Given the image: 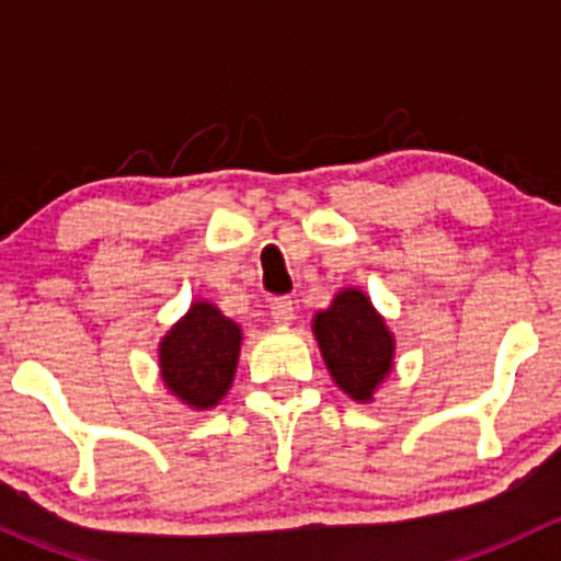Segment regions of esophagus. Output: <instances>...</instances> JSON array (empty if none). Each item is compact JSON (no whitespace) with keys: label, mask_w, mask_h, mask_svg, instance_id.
<instances>
[{"label":"esophagus","mask_w":561,"mask_h":561,"mask_svg":"<svg viewBox=\"0 0 561 561\" xmlns=\"http://www.w3.org/2000/svg\"><path fill=\"white\" fill-rule=\"evenodd\" d=\"M271 317H274V322H279V325H287V322H293V301L287 296H279L271 301Z\"/></svg>","instance_id":"esophagus-1"}]
</instances>
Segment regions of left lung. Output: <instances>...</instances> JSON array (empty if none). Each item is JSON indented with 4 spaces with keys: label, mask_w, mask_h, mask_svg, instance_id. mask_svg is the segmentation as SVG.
Masks as SVG:
<instances>
[{
    "label": "left lung",
    "mask_w": 561,
    "mask_h": 561,
    "mask_svg": "<svg viewBox=\"0 0 561 561\" xmlns=\"http://www.w3.org/2000/svg\"><path fill=\"white\" fill-rule=\"evenodd\" d=\"M314 336L336 386L358 401L386 380L393 364V336L360 290H342L314 317Z\"/></svg>",
    "instance_id": "8db88e82"
}]
</instances>
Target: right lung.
Returning a JSON list of instances; mask_svg holds the SVG:
<instances>
[{"instance_id":"obj_1","label":"right lung","mask_w":561,"mask_h":561,"mask_svg":"<svg viewBox=\"0 0 561 561\" xmlns=\"http://www.w3.org/2000/svg\"><path fill=\"white\" fill-rule=\"evenodd\" d=\"M241 331L206 301L192 304L175 322L160 350L162 380L184 404L214 407L233 382L239 364Z\"/></svg>"}]
</instances>
